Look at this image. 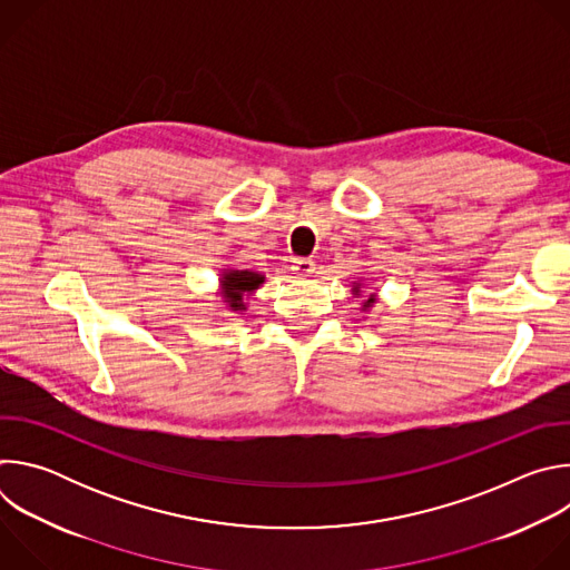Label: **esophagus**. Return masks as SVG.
Listing matches in <instances>:
<instances>
[{
    "label": "esophagus",
    "mask_w": 570,
    "mask_h": 570,
    "mask_svg": "<svg viewBox=\"0 0 570 570\" xmlns=\"http://www.w3.org/2000/svg\"><path fill=\"white\" fill-rule=\"evenodd\" d=\"M291 271H293L297 277L306 279V277H311V275H313L315 264H313L311 259H306V257H297V259H293V262H291Z\"/></svg>",
    "instance_id": "34e87169"
}]
</instances>
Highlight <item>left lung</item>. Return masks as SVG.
Listing matches in <instances>:
<instances>
[{
    "label": "left lung",
    "instance_id": "8db88e82",
    "mask_svg": "<svg viewBox=\"0 0 570 570\" xmlns=\"http://www.w3.org/2000/svg\"><path fill=\"white\" fill-rule=\"evenodd\" d=\"M354 293H358V286L354 288ZM370 304H374V295H370V297L363 302V306H370Z\"/></svg>",
    "mask_w": 570,
    "mask_h": 570
}]
</instances>
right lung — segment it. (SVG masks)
Masks as SVG:
<instances>
[{"mask_svg": "<svg viewBox=\"0 0 570 570\" xmlns=\"http://www.w3.org/2000/svg\"><path fill=\"white\" fill-rule=\"evenodd\" d=\"M223 284V297L229 304L232 311H243L246 304H243V295L253 293L264 284V275L253 273V271H227L220 277Z\"/></svg>", "mask_w": 570, "mask_h": 570, "instance_id": "add662e5", "label": "right lung"}]
</instances>
